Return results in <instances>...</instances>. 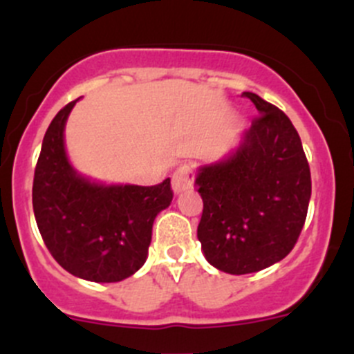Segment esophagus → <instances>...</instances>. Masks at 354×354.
<instances>
[{"label": "esophagus", "mask_w": 354, "mask_h": 354, "mask_svg": "<svg viewBox=\"0 0 354 354\" xmlns=\"http://www.w3.org/2000/svg\"><path fill=\"white\" fill-rule=\"evenodd\" d=\"M171 183H173L174 194H181V192L188 190L194 185V171H192L190 164H181L173 173Z\"/></svg>", "instance_id": "1"}]
</instances>
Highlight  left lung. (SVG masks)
Listing matches in <instances>:
<instances>
[{"label":"left lung","mask_w":354,"mask_h":354,"mask_svg":"<svg viewBox=\"0 0 354 354\" xmlns=\"http://www.w3.org/2000/svg\"><path fill=\"white\" fill-rule=\"evenodd\" d=\"M257 115L226 159L198 167L204 209L197 236L214 268L259 272L296 245L311 197L310 164L290 119L256 93Z\"/></svg>","instance_id":"1"}]
</instances>
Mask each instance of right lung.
Here are the masks:
<instances>
[{
    "instance_id": "1",
    "label": "right lung",
    "mask_w": 354,
    "mask_h": 354,
    "mask_svg": "<svg viewBox=\"0 0 354 354\" xmlns=\"http://www.w3.org/2000/svg\"><path fill=\"white\" fill-rule=\"evenodd\" d=\"M75 102L48 126L34 171L32 207L48 250L90 282H121L143 266L156 216L173 201L171 180L153 187L102 185L75 173L64 129Z\"/></svg>"
}]
</instances>
